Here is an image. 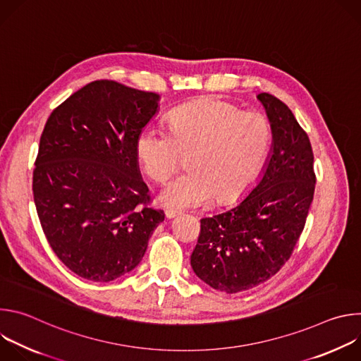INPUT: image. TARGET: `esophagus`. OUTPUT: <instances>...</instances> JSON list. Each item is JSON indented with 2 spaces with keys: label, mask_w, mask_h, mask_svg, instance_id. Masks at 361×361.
Segmentation results:
<instances>
[{
  "label": "esophagus",
  "mask_w": 361,
  "mask_h": 361,
  "mask_svg": "<svg viewBox=\"0 0 361 361\" xmlns=\"http://www.w3.org/2000/svg\"><path fill=\"white\" fill-rule=\"evenodd\" d=\"M178 214H180V213L176 212V210H171V209L166 210V217H167V219H174V217L178 216Z\"/></svg>",
  "instance_id": "1"
}]
</instances>
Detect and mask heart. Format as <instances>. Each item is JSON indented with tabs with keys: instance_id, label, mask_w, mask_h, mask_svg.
I'll list each match as a JSON object with an SVG mask.
<instances>
[{
	"instance_id": "b5f03b06",
	"label": "heart",
	"mask_w": 361,
	"mask_h": 361,
	"mask_svg": "<svg viewBox=\"0 0 361 361\" xmlns=\"http://www.w3.org/2000/svg\"><path fill=\"white\" fill-rule=\"evenodd\" d=\"M270 144L271 127L263 114L204 98L176 109L167 131L144 127L135 154L144 173L157 183L166 181L188 154V171L170 181L160 200L173 209H198L216 198L227 202L241 197L259 176Z\"/></svg>"
}]
</instances>
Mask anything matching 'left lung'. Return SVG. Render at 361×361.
<instances>
[{"mask_svg":"<svg viewBox=\"0 0 361 361\" xmlns=\"http://www.w3.org/2000/svg\"><path fill=\"white\" fill-rule=\"evenodd\" d=\"M257 98L273 134L263 176L235 207L200 220L191 254L195 276L228 294L267 281L284 266L304 228L316 187L307 133L277 97L262 92Z\"/></svg>","mask_w":361,"mask_h":361,"instance_id":"8db88e82","label":"left lung"}]
</instances>
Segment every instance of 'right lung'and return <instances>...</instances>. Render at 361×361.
Returning a JSON list of instances; mask_svg holds the SVG:
<instances>
[{"label":"right lung","instance_id":"1","mask_svg":"<svg viewBox=\"0 0 361 361\" xmlns=\"http://www.w3.org/2000/svg\"><path fill=\"white\" fill-rule=\"evenodd\" d=\"M160 95L111 80L87 84L48 117L32 173L48 244L77 276L109 283L134 270L164 221L149 207L135 154Z\"/></svg>","mask_w":361,"mask_h":361}]
</instances>
